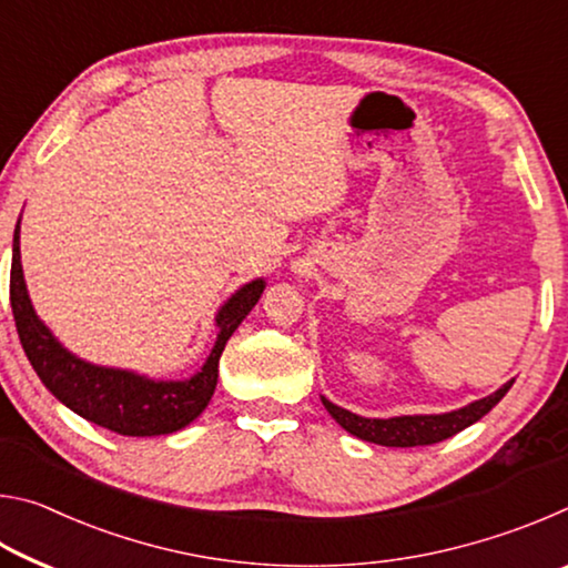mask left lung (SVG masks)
<instances>
[{"mask_svg":"<svg viewBox=\"0 0 568 568\" xmlns=\"http://www.w3.org/2000/svg\"><path fill=\"white\" fill-rule=\"evenodd\" d=\"M514 381L504 383L501 388L491 396L468 403V406L450 410V413H436V416H396V418H363L358 413H351L341 406H335L328 398H321L325 410L331 413L338 426L348 430L351 436L368 440V444L390 446V448H410V446H430L438 440H446L456 436L458 430L468 428L491 410L498 400H501Z\"/></svg>","mask_w":568,"mask_h":568,"instance_id":"obj_1","label":"left lung"}]
</instances>
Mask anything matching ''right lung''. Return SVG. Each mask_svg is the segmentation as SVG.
I'll use <instances>...</instances> for the list:
<instances>
[{
    "instance_id": "add662e5",
    "label": "right lung",
    "mask_w": 568,
    "mask_h": 568,
    "mask_svg": "<svg viewBox=\"0 0 568 568\" xmlns=\"http://www.w3.org/2000/svg\"><path fill=\"white\" fill-rule=\"evenodd\" d=\"M265 291V281L247 283L227 297L215 315L217 341L195 376L185 381H155L134 371L104 368L77 358L37 318L27 293L22 261H19V223L14 227L9 301L19 333V343L32 368L52 396L90 423L120 436H162L190 426L207 408L217 386V363L230 335L245 321Z\"/></svg>"
}]
</instances>
